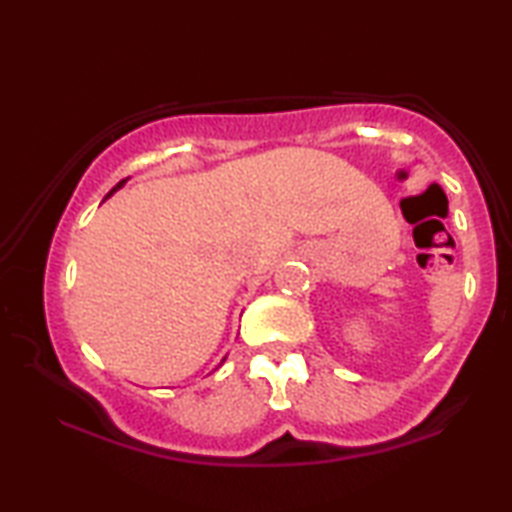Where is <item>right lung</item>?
Segmentation results:
<instances>
[{"mask_svg":"<svg viewBox=\"0 0 512 512\" xmlns=\"http://www.w3.org/2000/svg\"><path fill=\"white\" fill-rule=\"evenodd\" d=\"M124 183H126V180H121V183H117V185H115V187H112V189H110V192H108V196H106V198H110V196H112V194H115V192H117V189H119V187H121V185H124Z\"/></svg>","mask_w":512,"mask_h":512,"instance_id":"right-lung-1","label":"right lung"}]
</instances>
